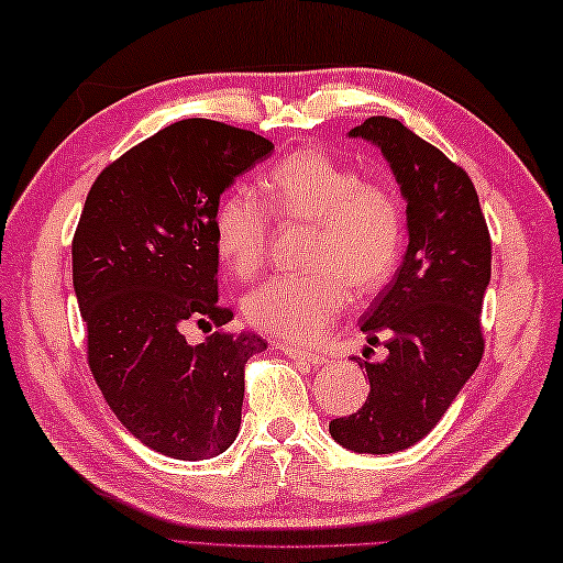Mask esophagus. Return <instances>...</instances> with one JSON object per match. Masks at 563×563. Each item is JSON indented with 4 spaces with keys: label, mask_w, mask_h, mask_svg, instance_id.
Segmentation results:
<instances>
[{
    "label": "esophagus",
    "mask_w": 563,
    "mask_h": 563,
    "mask_svg": "<svg viewBox=\"0 0 563 563\" xmlns=\"http://www.w3.org/2000/svg\"><path fill=\"white\" fill-rule=\"evenodd\" d=\"M284 353H287L289 358L294 361H301V363H311V366H323L327 363V358L321 356V353H313V351H307V349H299L294 346V343H282L279 346Z\"/></svg>",
    "instance_id": "34e87169"
}]
</instances>
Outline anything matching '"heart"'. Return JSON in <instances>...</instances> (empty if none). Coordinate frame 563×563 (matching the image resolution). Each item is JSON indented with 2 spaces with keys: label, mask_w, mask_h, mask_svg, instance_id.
Listing matches in <instances>:
<instances>
[{
  "label": "heart",
  "mask_w": 563,
  "mask_h": 563,
  "mask_svg": "<svg viewBox=\"0 0 563 563\" xmlns=\"http://www.w3.org/2000/svg\"><path fill=\"white\" fill-rule=\"evenodd\" d=\"M309 220L313 232L309 272H284L244 297V317L256 329L291 341H311L349 307L353 287L376 291L396 272L406 214L393 187L371 183L319 151H301L276 163L262 195L236 185L214 210V242L236 276L260 269L269 242L272 214Z\"/></svg>",
  "instance_id": "b5f03b06"
}]
</instances>
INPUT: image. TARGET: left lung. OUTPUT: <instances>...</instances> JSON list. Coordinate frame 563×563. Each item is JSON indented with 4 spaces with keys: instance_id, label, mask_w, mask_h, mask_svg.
I'll return each instance as SVG.
<instances>
[{
    "instance_id": "1",
    "label": "left lung",
    "mask_w": 563,
    "mask_h": 563,
    "mask_svg": "<svg viewBox=\"0 0 563 563\" xmlns=\"http://www.w3.org/2000/svg\"><path fill=\"white\" fill-rule=\"evenodd\" d=\"M349 137L386 157L406 200L408 250L361 317L371 346L388 339V356L356 358L371 393L358 412L331 420L329 432L351 452L390 455L426 438L479 366L492 242L475 185L435 145L386 115L368 118Z\"/></svg>"
}]
</instances>
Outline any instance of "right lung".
Returning <instances> with one entry per match:
<instances>
[{"label": "right lung", "mask_w": 563, "mask_h": 563, "mask_svg": "<svg viewBox=\"0 0 563 563\" xmlns=\"http://www.w3.org/2000/svg\"><path fill=\"white\" fill-rule=\"evenodd\" d=\"M266 137L205 118L157 131L96 177L74 234V291L88 366L133 438L175 460H210L242 422L252 331L192 346L185 329L224 327L214 210L236 177L269 157Z\"/></svg>", "instance_id": "right-lung-1"}]
</instances>
